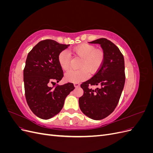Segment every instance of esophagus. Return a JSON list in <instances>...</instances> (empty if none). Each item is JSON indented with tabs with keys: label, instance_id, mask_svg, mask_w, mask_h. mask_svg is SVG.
<instances>
[{
	"label": "esophagus",
	"instance_id": "34e87169",
	"mask_svg": "<svg viewBox=\"0 0 153 153\" xmlns=\"http://www.w3.org/2000/svg\"><path fill=\"white\" fill-rule=\"evenodd\" d=\"M74 86L75 87H78L80 86V84H78V83H74Z\"/></svg>",
	"mask_w": 153,
	"mask_h": 153
}]
</instances>
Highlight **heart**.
<instances>
[{"label":"heart","instance_id":"heart-1","mask_svg":"<svg viewBox=\"0 0 153 153\" xmlns=\"http://www.w3.org/2000/svg\"><path fill=\"white\" fill-rule=\"evenodd\" d=\"M70 52L76 57L82 58L79 70H71L67 72L64 78L68 82H80L88 78V73L93 74L102 66L105 60V53L102 50L96 49L92 45L83 43L72 48ZM58 62L63 70L67 71L71 64V56L66 51H62L58 55Z\"/></svg>","mask_w":153,"mask_h":153}]
</instances>
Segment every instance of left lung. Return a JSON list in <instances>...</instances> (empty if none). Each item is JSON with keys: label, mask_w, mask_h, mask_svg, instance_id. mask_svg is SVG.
<instances>
[{"label": "left lung", "mask_w": 153, "mask_h": 153, "mask_svg": "<svg viewBox=\"0 0 153 153\" xmlns=\"http://www.w3.org/2000/svg\"><path fill=\"white\" fill-rule=\"evenodd\" d=\"M90 43L100 44L105 53L102 66L91 79L80 87L84 94L79 98L82 112L89 117L100 120L112 114L119 103L124 86V59L119 48L106 38H100ZM92 85L100 88L92 90Z\"/></svg>", "instance_id": "1"}]
</instances>
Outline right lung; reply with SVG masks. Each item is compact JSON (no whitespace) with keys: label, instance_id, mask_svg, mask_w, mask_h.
Instances as JSON below:
<instances>
[{"label":"right lung","instance_id":"obj_1","mask_svg":"<svg viewBox=\"0 0 153 153\" xmlns=\"http://www.w3.org/2000/svg\"><path fill=\"white\" fill-rule=\"evenodd\" d=\"M69 45L45 39L39 41L27 55L24 69L25 96L32 112L41 119H48L59 114L66 96L75 89L70 82L54 88L50 86L64 76L58 55Z\"/></svg>","mask_w":153,"mask_h":153}]
</instances>
